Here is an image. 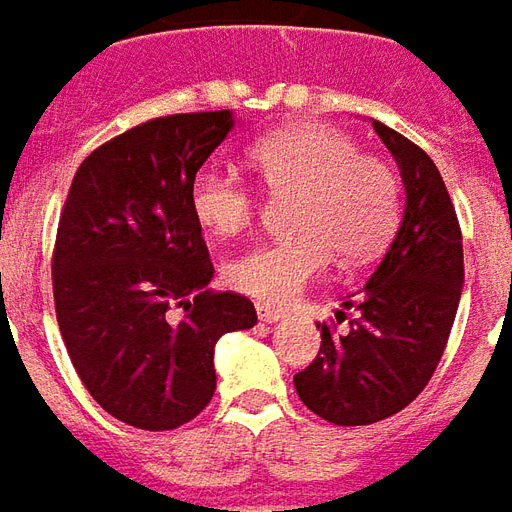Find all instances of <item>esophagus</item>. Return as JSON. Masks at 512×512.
I'll list each match as a JSON object with an SVG mask.
<instances>
[{"mask_svg":"<svg viewBox=\"0 0 512 512\" xmlns=\"http://www.w3.org/2000/svg\"><path fill=\"white\" fill-rule=\"evenodd\" d=\"M256 314H259V320L262 322H281L286 317L284 311H278V308H270V306H256Z\"/></svg>","mask_w":512,"mask_h":512,"instance_id":"esophagus-1","label":"esophagus"}]
</instances>
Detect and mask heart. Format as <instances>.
Returning <instances> with one entry per match:
<instances>
[{
  "label": "heart",
  "instance_id": "b5f03b06",
  "mask_svg": "<svg viewBox=\"0 0 512 512\" xmlns=\"http://www.w3.org/2000/svg\"><path fill=\"white\" fill-rule=\"evenodd\" d=\"M250 168L273 195H295L292 237L248 250L228 264L226 278L242 295L289 306L339 253L366 262L386 248L400 223V181L394 170L358 151L347 134L320 123H295L248 148ZM190 212L212 237L248 231L256 195L220 168H201L190 184Z\"/></svg>",
  "mask_w": 512,
  "mask_h": 512
}]
</instances>
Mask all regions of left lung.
Segmentation results:
<instances>
[{
	"instance_id": "left-lung-1",
	"label": "left lung",
	"mask_w": 512,
	"mask_h": 512,
	"mask_svg": "<svg viewBox=\"0 0 512 512\" xmlns=\"http://www.w3.org/2000/svg\"><path fill=\"white\" fill-rule=\"evenodd\" d=\"M397 162L405 212L355 308L350 333L322 325L317 358L295 375L306 408L342 427L372 424L411 405L433 378L463 292V237L441 173L408 137L372 121ZM342 320L344 311H336ZM320 328V325H317Z\"/></svg>"
}]
</instances>
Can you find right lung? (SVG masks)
<instances>
[{"label": "right lung", "instance_id": "obj_1", "mask_svg": "<svg viewBox=\"0 0 512 512\" xmlns=\"http://www.w3.org/2000/svg\"><path fill=\"white\" fill-rule=\"evenodd\" d=\"M231 129V110L140 123L96 148L65 198L52 259L65 350L90 397L140 430L204 411L217 339L256 325L248 297L209 289L190 212L192 179Z\"/></svg>", "mask_w": 512, "mask_h": 512}]
</instances>
